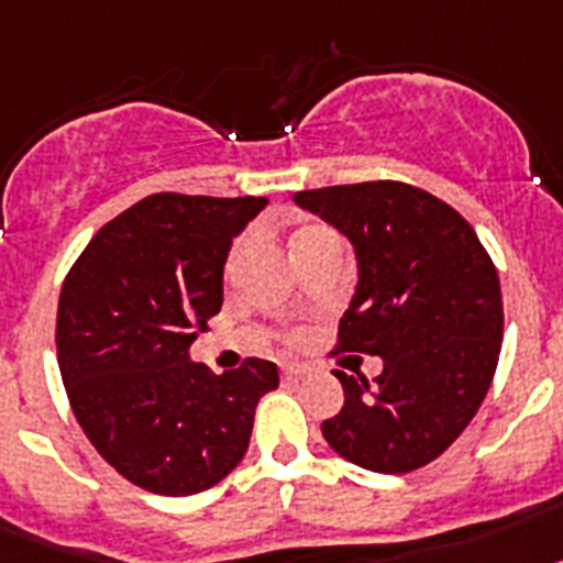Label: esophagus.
<instances>
[{
	"instance_id": "1",
	"label": "esophagus",
	"mask_w": 563,
	"mask_h": 563,
	"mask_svg": "<svg viewBox=\"0 0 563 563\" xmlns=\"http://www.w3.org/2000/svg\"><path fill=\"white\" fill-rule=\"evenodd\" d=\"M306 373H309V369H306L303 364H286V367H283V378H286V382H297V378H303Z\"/></svg>"
}]
</instances>
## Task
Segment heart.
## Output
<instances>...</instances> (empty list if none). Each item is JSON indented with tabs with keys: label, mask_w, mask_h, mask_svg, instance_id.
I'll list each match as a JSON object with an SVG mask.
<instances>
[{
	"label": "heart",
	"mask_w": 563,
	"mask_h": 563,
	"mask_svg": "<svg viewBox=\"0 0 563 563\" xmlns=\"http://www.w3.org/2000/svg\"><path fill=\"white\" fill-rule=\"evenodd\" d=\"M314 231H323V225H309V228H303V231H297L295 242H297V240H303V236H309V234H314ZM240 251H242V245H236L234 257H231V266H234V263H236V257H240Z\"/></svg>",
	"instance_id": "obj_1"
}]
</instances>
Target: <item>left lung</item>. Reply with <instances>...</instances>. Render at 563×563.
Segmentation results:
<instances>
[{"label":"left lung","mask_w":563,"mask_h":563,"mask_svg":"<svg viewBox=\"0 0 563 563\" xmlns=\"http://www.w3.org/2000/svg\"><path fill=\"white\" fill-rule=\"evenodd\" d=\"M295 202L353 242L358 283L338 350L385 364L373 385L335 369L344 408L321 424L323 437L369 472L422 468L468 428L495 378V263L451 205L405 181L300 190Z\"/></svg>","instance_id":"1"}]
</instances>
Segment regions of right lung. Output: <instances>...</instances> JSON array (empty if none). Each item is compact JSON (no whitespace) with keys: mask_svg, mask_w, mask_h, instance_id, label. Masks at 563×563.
Wrapping results in <instances>:
<instances>
[{"mask_svg":"<svg viewBox=\"0 0 563 563\" xmlns=\"http://www.w3.org/2000/svg\"><path fill=\"white\" fill-rule=\"evenodd\" d=\"M263 196L155 194L100 228L57 306V361L77 422L118 474L153 495L217 486L249 451L272 361L217 376L190 344L222 309V272Z\"/></svg>","mask_w":563,"mask_h":563,"instance_id":"1","label":"right lung"}]
</instances>
